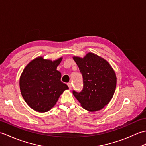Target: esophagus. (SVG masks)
Instances as JSON below:
<instances>
[{
	"instance_id": "obj_1",
	"label": "esophagus",
	"mask_w": 146,
	"mask_h": 146,
	"mask_svg": "<svg viewBox=\"0 0 146 146\" xmlns=\"http://www.w3.org/2000/svg\"><path fill=\"white\" fill-rule=\"evenodd\" d=\"M67 86H68V87H69V89H72V84H71V83H68L67 84Z\"/></svg>"
}]
</instances>
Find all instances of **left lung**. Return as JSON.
Wrapping results in <instances>:
<instances>
[{"label":"left lung","instance_id":"1","mask_svg":"<svg viewBox=\"0 0 146 146\" xmlns=\"http://www.w3.org/2000/svg\"><path fill=\"white\" fill-rule=\"evenodd\" d=\"M83 77V89L73 94L82 108L90 112L102 109L111 101L115 90V73L108 62L93 53L84 58L73 57Z\"/></svg>","mask_w":146,"mask_h":146}]
</instances>
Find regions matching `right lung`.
<instances>
[{"mask_svg":"<svg viewBox=\"0 0 146 146\" xmlns=\"http://www.w3.org/2000/svg\"><path fill=\"white\" fill-rule=\"evenodd\" d=\"M62 59L52 61L38 57L29 62L22 72L19 81L22 96L34 111H48L64 90L69 89L61 82V73L57 70Z\"/></svg>","mask_w":146,"mask_h":146,"instance_id":"1","label":"right lung"}]
</instances>
